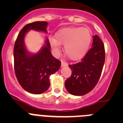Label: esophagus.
<instances>
[{
	"instance_id": "1",
	"label": "esophagus",
	"mask_w": 123,
	"mask_h": 123,
	"mask_svg": "<svg viewBox=\"0 0 123 123\" xmlns=\"http://www.w3.org/2000/svg\"><path fill=\"white\" fill-rule=\"evenodd\" d=\"M68 65V63L65 62L64 60H62V67H67Z\"/></svg>"
}]
</instances>
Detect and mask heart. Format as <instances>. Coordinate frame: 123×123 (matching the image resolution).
Listing matches in <instances>:
<instances>
[{
  "mask_svg": "<svg viewBox=\"0 0 123 123\" xmlns=\"http://www.w3.org/2000/svg\"><path fill=\"white\" fill-rule=\"evenodd\" d=\"M50 44L55 52L58 53L65 45V52L70 59L82 58L87 52L92 41L89 29L82 27H68L62 28L49 38Z\"/></svg>",
  "mask_w": 123,
  "mask_h": 123,
  "instance_id": "b5f03b06",
  "label": "heart"
}]
</instances>
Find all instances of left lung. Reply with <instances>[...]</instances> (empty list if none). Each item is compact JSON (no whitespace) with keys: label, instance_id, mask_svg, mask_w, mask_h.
<instances>
[{"label":"left lung","instance_id":"left-lung-1","mask_svg":"<svg viewBox=\"0 0 123 123\" xmlns=\"http://www.w3.org/2000/svg\"><path fill=\"white\" fill-rule=\"evenodd\" d=\"M105 58L104 43L97 35L93 36L92 48L82 60L69 65L71 76L65 81V87L73 95H84L91 92L98 82Z\"/></svg>","mask_w":123,"mask_h":123}]
</instances>
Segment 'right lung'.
<instances>
[{"label": "right lung", "mask_w": 123, "mask_h": 123, "mask_svg": "<svg viewBox=\"0 0 123 123\" xmlns=\"http://www.w3.org/2000/svg\"><path fill=\"white\" fill-rule=\"evenodd\" d=\"M47 22L35 21L25 25L15 41L14 69L18 82L24 89L33 94L45 92L50 87L49 77L60 68L61 62L52 56L48 39L39 52L30 54L25 47V34L30 29L47 32Z\"/></svg>", "instance_id": "add662e5"}]
</instances>
